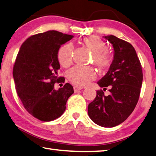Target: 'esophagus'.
Masks as SVG:
<instances>
[{
  "instance_id": "34e87169",
  "label": "esophagus",
  "mask_w": 156,
  "mask_h": 156,
  "mask_svg": "<svg viewBox=\"0 0 156 156\" xmlns=\"http://www.w3.org/2000/svg\"><path fill=\"white\" fill-rule=\"evenodd\" d=\"M81 89H82V88H81V87H79V86H74V91H75V92L79 91V90H81Z\"/></svg>"
}]
</instances>
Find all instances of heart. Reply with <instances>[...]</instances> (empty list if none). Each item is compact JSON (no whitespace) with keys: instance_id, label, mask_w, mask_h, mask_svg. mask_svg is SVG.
I'll use <instances>...</instances> for the list:
<instances>
[{"instance_id":"1","label":"heart","mask_w":156,"mask_h":156,"mask_svg":"<svg viewBox=\"0 0 156 156\" xmlns=\"http://www.w3.org/2000/svg\"><path fill=\"white\" fill-rule=\"evenodd\" d=\"M81 43L92 53V61L101 71L107 70L112 62L110 55L107 51V45L102 40L96 36H90L81 39ZM74 47L71 44H66L59 48L57 52V59L59 64L68 68L73 61ZM96 73L91 67L76 66L67 73V78L71 83L79 86H84L93 80Z\"/></svg>"}]
</instances>
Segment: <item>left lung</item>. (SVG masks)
<instances>
[{
  "label": "left lung",
  "instance_id": "left-lung-1",
  "mask_svg": "<svg viewBox=\"0 0 156 156\" xmlns=\"http://www.w3.org/2000/svg\"><path fill=\"white\" fill-rule=\"evenodd\" d=\"M113 46L114 60L106 75L97 83L110 87V94L102 90L88 105L92 121L99 126L113 127L122 123L134 110L143 83V70L134 48L130 43L114 35L105 36Z\"/></svg>",
  "mask_w": 156,
  "mask_h": 156
}]
</instances>
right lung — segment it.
Segmentation results:
<instances>
[{"label": "right lung", "instance_id": "1", "mask_svg": "<svg viewBox=\"0 0 156 156\" xmlns=\"http://www.w3.org/2000/svg\"><path fill=\"white\" fill-rule=\"evenodd\" d=\"M73 37L57 31L31 35L23 43L16 57L13 68L16 92L26 110L40 121H51L61 116L74 93L68 83L59 90L54 86L65 80L57 75V52Z\"/></svg>", "mask_w": 156, "mask_h": 156}]
</instances>
